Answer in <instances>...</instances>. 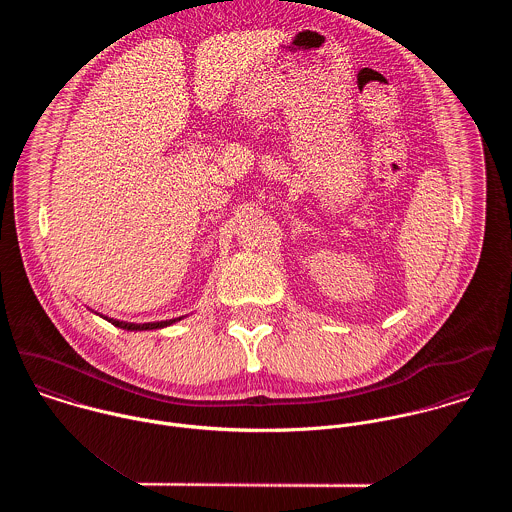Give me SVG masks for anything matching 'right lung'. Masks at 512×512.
Segmentation results:
<instances>
[{"instance_id": "add662e5", "label": "right lung", "mask_w": 512, "mask_h": 512, "mask_svg": "<svg viewBox=\"0 0 512 512\" xmlns=\"http://www.w3.org/2000/svg\"><path fill=\"white\" fill-rule=\"evenodd\" d=\"M104 317V315H100ZM108 323H112L114 327H120V329H126V331H151V329H161V327H167V325H173L175 321H181L183 317H177V319H167V321H155V323H128V321H118L114 317H104Z\"/></svg>"}]
</instances>
